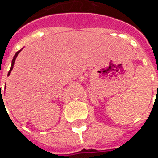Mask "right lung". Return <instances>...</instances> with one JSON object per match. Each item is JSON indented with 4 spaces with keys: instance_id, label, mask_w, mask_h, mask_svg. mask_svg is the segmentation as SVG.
<instances>
[{
    "instance_id": "add662e5",
    "label": "right lung",
    "mask_w": 158,
    "mask_h": 158,
    "mask_svg": "<svg viewBox=\"0 0 158 158\" xmlns=\"http://www.w3.org/2000/svg\"><path fill=\"white\" fill-rule=\"evenodd\" d=\"M21 52V50H19L18 52H15V56H14V58H13V60H12V63H11V68H10V70L9 71V74H8V76H9L10 75V73H11V70L13 69V67H14V63H15V59H16V57H17V55H18V53ZM0 91H1V84H0Z\"/></svg>"
}]
</instances>
